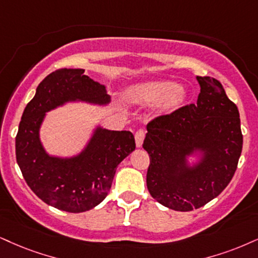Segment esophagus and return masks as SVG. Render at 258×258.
I'll use <instances>...</instances> for the list:
<instances>
[{"instance_id": "esophagus-1", "label": "esophagus", "mask_w": 258, "mask_h": 258, "mask_svg": "<svg viewBox=\"0 0 258 258\" xmlns=\"http://www.w3.org/2000/svg\"><path fill=\"white\" fill-rule=\"evenodd\" d=\"M145 136H146V132L144 129H140L136 132L135 134V142H136V147L140 148L144 144V140H145Z\"/></svg>"}]
</instances>
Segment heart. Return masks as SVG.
Returning <instances> with one entry per match:
<instances>
[{
  "instance_id": "1",
  "label": "heart",
  "mask_w": 258,
  "mask_h": 258,
  "mask_svg": "<svg viewBox=\"0 0 258 258\" xmlns=\"http://www.w3.org/2000/svg\"><path fill=\"white\" fill-rule=\"evenodd\" d=\"M128 101L136 105L159 104L161 112H172L184 103L185 90L172 81H148L125 91Z\"/></svg>"
}]
</instances>
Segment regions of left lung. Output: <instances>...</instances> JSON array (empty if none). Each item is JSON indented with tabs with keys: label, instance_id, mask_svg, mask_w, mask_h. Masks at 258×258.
Segmentation results:
<instances>
[{
	"label": "left lung",
	"instance_id": "8db88e82",
	"mask_svg": "<svg viewBox=\"0 0 258 258\" xmlns=\"http://www.w3.org/2000/svg\"><path fill=\"white\" fill-rule=\"evenodd\" d=\"M196 79L201 87L197 103L151 120L142 145L151 159L149 194L179 212L197 209L215 199L231 182L243 148L236 104L218 80ZM195 153L200 160L190 167L186 158Z\"/></svg>",
	"mask_w": 258,
	"mask_h": 258
}]
</instances>
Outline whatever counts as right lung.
<instances>
[{
    "mask_svg": "<svg viewBox=\"0 0 258 258\" xmlns=\"http://www.w3.org/2000/svg\"><path fill=\"white\" fill-rule=\"evenodd\" d=\"M106 105V88L84 69H58L38 85L15 138V154L31 190L49 206L69 213L90 211L110 191L117 166L135 149L134 135L97 126L81 153L53 157L41 145L39 130L46 112L66 103Z\"/></svg>",
    "mask_w": 258,
    "mask_h": 258,
    "instance_id": "obj_1",
    "label": "right lung"
}]
</instances>
